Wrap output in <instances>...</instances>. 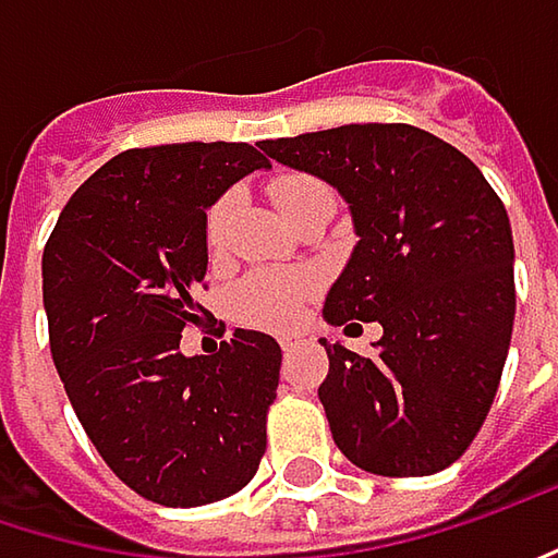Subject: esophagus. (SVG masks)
Masks as SVG:
<instances>
[{
    "label": "esophagus",
    "mask_w": 558,
    "mask_h": 558,
    "mask_svg": "<svg viewBox=\"0 0 558 558\" xmlns=\"http://www.w3.org/2000/svg\"><path fill=\"white\" fill-rule=\"evenodd\" d=\"M311 342V333H282L279 337V345L286 349V352H292V349H299V345H307Z\"/></svg>",
    "instance_id": "1"
}]
</instances>
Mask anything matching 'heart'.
I'll use <instances>...</instances> for the list:
<instances>
[{"label":"heart","instance_id":"b5f03b06","mask_svg":"<svg viewBox=\"0 0 558 558\" xmlns=\"http://www.w3.org/2000/svg\"><path fill=\"white\" fill-rule=\"evenodd\" d=\"M330 193L320 180L307 178V174H286L272 183V199L282 209V216L289 219L301 203H307L311 196ZM228 219H231V196H219L209 209H206V244L216 254L225 247L228 238ZM317 279L311 272L301 269H257L251 276H244L231 295L228 307L231 317L244 327H257V330H282L292 327L299 320L304 301L314 295Z\"/></svg>","mask_w":558,"mask_h":558}]
</instances>
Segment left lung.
Wrapping results in <instances>:
<instances>
[{
    "instance_id": "8db88e82",
    "label": "left lung",
    "mask_w": 558,
    "mask_h": 558,
    "mask_svg": "<svg viewBox=\"0 0 558 558\" xmlns=\"http://www.w3.org/2000/svg\"><path fill=\"white\" fill-rule=\"evenodd\" d=\"M259 148L345 196L359 244L324 301L378 320L375 355L324 342L337 448L378 476H428L473 445L514 327V241L483 171L410 123H349ZM355 327V324H352Z\"/></svg>"
}]
</instances>
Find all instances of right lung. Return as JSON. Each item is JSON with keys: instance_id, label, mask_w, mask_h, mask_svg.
<instances>
[{"instance_id": "1", "label": "right lung", "mask_w": 558, "mask_h": 558, "mask_svg": "<svg viewBox=\"0 0 558 558\" xmlns=\"http://www.w3.org/2000/svg\"><path fill=\"white\" fill-rule=\"evenodd\" d=\"M269 168L247 142H174L113 155L65 203L44 247V307L65 397L104 463L142 498L196 508L241 493L266 451L282 349L234 330L186 359L209 314L206 209Z\"/></svg>"}]
</instances>
